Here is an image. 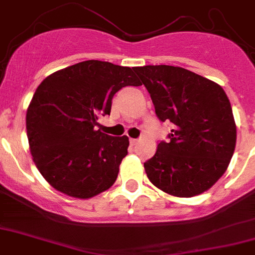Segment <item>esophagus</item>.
Wrapping results in <instances>:
<instances>
[{"mask_svg": "<svg viewBox=\"0 0 255 255\" xmlns=\"http://www.w3.org/2000/svg\"><path fill=\"white\" fill-rule=\"evenodd\" d=\"M137 142V139H134V137H130V144L135 145Z\"/></svg>", "mask_w": 255, "mask_h": 255, "instance_id": "obj_1", "label": "esophagus"}]
</instances>
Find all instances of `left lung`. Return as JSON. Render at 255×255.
I'll return each mask as SVG.
<instances>
[{
  "instance_id": "left-lung-1",
  "label": "left lung",
  "mask_w": 255,
  "mask_h": 255,
  "mask_svg": "<svg viewBox=\"0 0 255 255\" xmlns=\"http://www.w3.org/2000/svg\"><path fill=\"white\" fill-rule=\"evenodd\" d=\"M160 121L173 124L168 141L144 162L149 180L162 191L190 198L225 173L237 141L227 94L215 82L183 67H135Z\"/></svg>"
}]
</instances>
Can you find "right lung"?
<instances>
[{
	"instance_id": "add662e5",
	"label": "right lung",
	"mask_w": 255,
	"mask_h": 255,
	"mask_svg": "<svg viewBox=\"0 0 255 255\" xmlns=\"http://www.w3.org/2000/svg\"><path fill=\"white\" fill-rule=\"evenodd\" d=\"M134 67L89 60L46 77L26 114L28 144L43 178L61 193L93 198L108 190L128 155L129 137L96 130L125 86H140Z\"/></svg>"
}]
</instances>
